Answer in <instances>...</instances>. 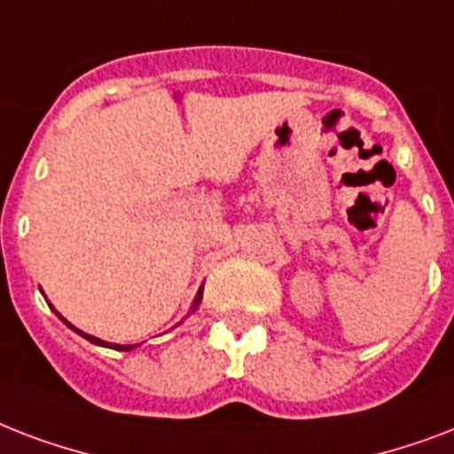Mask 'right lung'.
Listing matches in <instances>:
<instances>
[{
  "instance_id": "right-lung-1",
  "label": "right lung",
  "mask_w": 454,
  "mask_h": 454,
  "mask_svg": "<svg viewBox=\"0 0 454 454\" xmlns=\"http://www.w3.org/2000/svg\"><path fill=\"white\" fill-rule=\"evenodd\" d=\"M201 298H203V286L201 289H199V294H196V298H194V303H192V310L189 312H194L196 308H199V305H201ZM49 303V301H47ZM49 308H51V310H54V305L49 303ZM56 312V310H54ZM56 315H59V312H56ZM59 319H61L63 325H68L70 329H73V332L75 333H80V336H82V339H87L90 340V343H94V346H104V348H115V350H125V353H129V350H135L137 346H139V343H135V346H132V343H129V346H121V343H106V340H101V339H97V336H90V333H84V332H80V329H77V326H73L68 322V319L63 317V315H59Z\"/></svg>"
}]
</instances>
